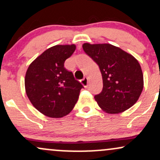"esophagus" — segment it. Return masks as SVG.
Here are the masks:
<instances>
[{
	"label": "esophagus",
	"mask_w": 160,
	"mask_h": 160,
	"mask_svg": "<svg viewBox=\"0 0 160 160\" xmlns=\"http://www.w3.org/2000/svg\"><path fill=\"white\" fill-rule=\"evenodd\" d=\"M80 82H81V83L82 84V85H83L84 87H87V86H88V82H89L87 78H84L83 79H82V80H80Z\"/></svg>",
	"instance_id": "1"
}]
</instances>
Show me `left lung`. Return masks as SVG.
I'll return each mask as SVG.
<instances>
[{
    "label": "left lung",
    "instance_id": "1",
    "mask_svg": "<svg viewBox=\"0 0 160 160\" xmlns=\"http://www.w3.org/2000/svg\"><path fill=\"white\" fill-rule=\"evenodd\" d=\"M82 49L100 68L103 89L95 95L108 113H119L134 105L141 94L144 79L141 66L132 55L111 44L84 43Z\"/></svg>",
    "mask_w": 160,
    "mask_h": 160
}]
</instances>
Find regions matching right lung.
<instances>
[{
    "mask_svg": "<svg viewBox=\"0 0 160 160\" xmlns=\"http://www.w3.org/2000/svg\"><path fill=\"white\" fill-rule=\"evenodd\" d=\"M76 46L56 45L29 65L25 79L26 94L38 111L49 117H65L73 110L83 86L64 67Z\"/></svg>",
    "mask_w": 160,
    "mask_h": 160,
    "instance_id": "add662e5",
    "label": "right lung"
}]
</instances>
